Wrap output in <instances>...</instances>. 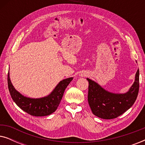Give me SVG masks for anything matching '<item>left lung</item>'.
<instances>
[{
	"mask_svg": "<svg viewBox=\"0 0 145 145\" xmlns=\"http://www.w3.org/2000/svg\"><path fill=\"white\" fill-rule=\"evenodd\" d=\"M89 82L88 101L93 114L104 120L118 118L128 110L135 102L139 89V70L135 82L125 93L118 94L105 90L100 84L87 78Z\"/></svg>",
	"mask_w": 145,
	"mask_h": 145,
	"instance_id": "left-lung-1",
	"label": "left lung"
}]
</instances>
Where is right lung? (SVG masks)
Listing matches in <instances>:
<instances>
[{
  "label": "right lung",
  "instance_id": "right-lung-1",
  "mask_svg": "<svg viewBox=\"0 0 145 145\" xmlns=\"http://www.w3.org/2000/svg\"><path fill=\"white\" fill-rule=\"evenodd\" d=\"M72 77L60 81L53 90L47 96L39 98H31L23 96L16 90L8 73V86L10 96L16 104L23 111L33 116H49L55 112L60 104L63 94Z\"/></svg>",
  "mask_w": 145,
  "mask_h": 145
}]
</instances>
